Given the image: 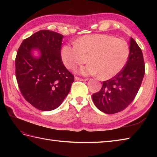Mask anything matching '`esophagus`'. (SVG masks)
I'll return each mask as SVG.
<instances>
[{"mask_svg":"<svg viewBox=\"0 0 157 157\" xmlns=\"http://www.w3.org/2000/svg\"><path fill=\"white\" fill-rule=\"evenodd\" d=\"M75 80H79V81H87V79H83L78 78V77H75Z\"/></svg>","mask_w":157,"mask_h":157,"instance_id":"1","label":"esophagus"}]
</instances>
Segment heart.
<instances>
[{
    "label": "heart",
    "instance_id": "b5f03b06",
    "mask_svg": "<svg viewBox=\"0 0 157 157\" xmlns=\"http://www.w3.org/2000/svg\"><path fill=\"white\" fill-rule=\"evenodd\" d=\"M129 46L124 40L106 34L85 36L74 46L64 45L61 56L63 64L73 69L87 61L78 70L84 75L98 74L100 78L110 79L121 71L128 61Z\"/></svg>",
    "mask_w": 157,
    "mask_h": 157
}]
</instances>
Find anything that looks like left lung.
<instances>
[{
	"label": "left lung",
	"mask_w": 157,
	"mask_h": 157,
	"mask_svg": "<svg viewBox=\"0 0 157 157\" xmlns=\"http://www.w3.org/2000/svg\"><path fill=\"white\" fill-rule=\"evenodd\" d=\"M129 44V55L125 67L113 78L103 82L101 90L92 94L95 106L106 114L121 111L134 101L144 78L142 50L132 38Z\"/></svg>",
	"instance_id": "8db88e82"
}]
</instances>
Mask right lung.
<instances>
[{"label":"right lung","mask_w":157,"mask_h":157,"mask_svg":"<svg viewBox=\"0 0 157 157\" xmlns=\"http://www.w3.org/2000/svg\"><path fill=\"white\" fill-rule=\"evenodd\" d=\"M63 38L53 31H38L23 41L17 53L15 75L20 91L29 103L43 111L59 107L74 82L61 59ZM35 50L38 57L33 55Z\"/></svg>","instance_id":"right-lung-1"}]
</instances>
